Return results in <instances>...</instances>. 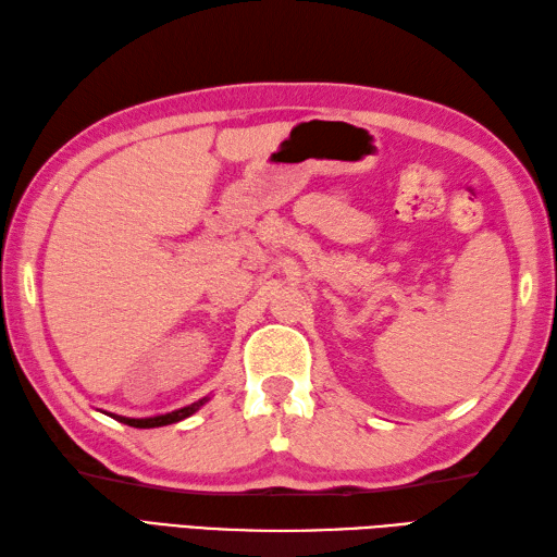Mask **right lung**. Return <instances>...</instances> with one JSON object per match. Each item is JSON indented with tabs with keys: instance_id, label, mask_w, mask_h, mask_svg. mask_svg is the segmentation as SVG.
<instances>
[{
	"instance_id": "right-lung-1",
	"label": "right lung",
	"mask_w": 557,
	"mask_h": 557,
	"mask_svg": "<svg viewBox=\"0 0 557 557\" xmlns=\"http://www.w3.org/2000/svg\"><path fill=\"white\" fill-rule=\"evenodd\" d=\"M206 400L209 398H199L197 404H191V406H185V408H180V410H173V412H165V416H157V418H123V416H113V412H109V416L113 418V420H119V422H123V424H131V426H137V430H151V426H163V424H173V422H180V420H185V418H189V416H194V412H197Z\"/></svg>"
}]
</instances>
